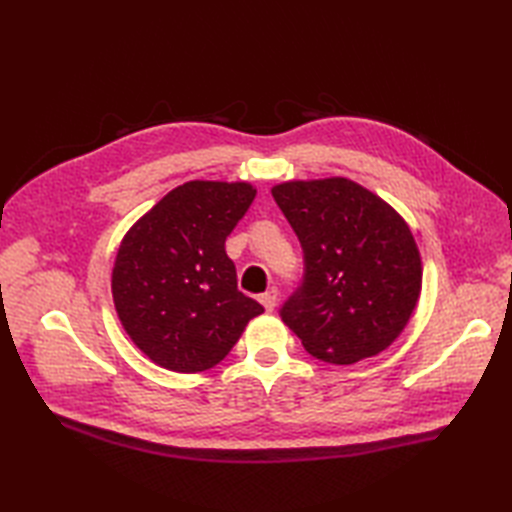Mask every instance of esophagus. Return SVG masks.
<instances>
[{
  "instance_id": "obj_1",
  "label": "esophagus",
  "mask_w": 512,
  "mask_h": 512,
  "mask_svg": "<svg viewBox=\"0 0 512 512\" xmlns=\"http://www.w3.org/2000/svg\"><path fill=\"white\" fill-rule=\"evenodd\" d=\"M259 301H262V306L268 310V312H273L275 310V306H277V288H270V290H266L262 297H259Z\"/></svg>"
}]
</instances>
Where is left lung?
I'll return each instance as SVG.
<instances>
[{
  "label": "left lung",
  "instance_id": "1",
  "mask_svg": "<svg viewBox=\"0 0 512 512\" xmlns=\"http://www.w3.org/2000/svg\"><path fill=\"white\" fill-rule=\"evenodd\" d=\"M273 198L303 250V277L279 317L325 363L383 352L418 303L422 266L405 220L345 178L284 182Z\"/></svg>",
  "mask_w": 512,
  "mask_h": 512
}]
</instances>
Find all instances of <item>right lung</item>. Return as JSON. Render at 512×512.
Instances as JSON below:
<instances>
[{
	"mask_svg": "<svg viewBox=\"0 0 512 512\" xmlns=\"http://www.w3.org/2000/svg\"><path fill=\"white\" fill-rule=\"evenodd\" d=\"M255 193L246 182H187L121 242L112 273L118 319L160 367L182 374L215 367L264 312L237 288L224 248Z\"/></svg>",
	"mask_w": 512,
	"mask_h": 512,
	"instance_id": "1",
	"label": "right lung"
}]
</instances>
